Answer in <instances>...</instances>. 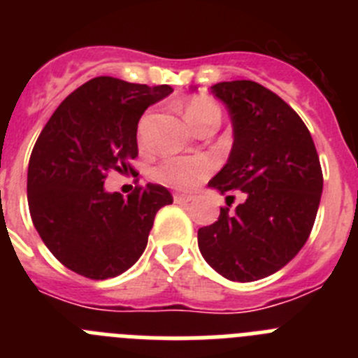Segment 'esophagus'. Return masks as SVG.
I'll use <instances>...</instances> for the list:
<instances>
[{
	"instance_id": "esophagus-1",
	"label": "esophagus",
	"mask_w": 358,
	"mask_h": 358,
	"mask_svg": "<svg viewBox=\"0 0 358 358\" xmlns=\"http://www.w3.org/2000/svg\"><path fill=\"white\" fill-rule=\"evenodd\" d=\"M194 201V195H185V194H176L173 195V202L176 204H188Z\"/></svg>"
}]
</instances>
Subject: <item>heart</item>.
Returning a JSON list of instances; mask_svg holds the SVG:
<instances>
[{"mask_svg":"<svg viewBox=\"0 0 358 358\" xmlns=\"http://www.w3.org/2000/svg\"><path fill=\"white\" fill-rule=\"evenodd\" d=\"M185 118L195 132L208 122L218 123V109L211 100L195 96L185 106ZM211 172V163L204 157H172L157 166L156 177L176 188H192Z\"/></svg>","mask_w":358,"mask_h":358,"instance_id":"1","label":"heart"}]
</instances>
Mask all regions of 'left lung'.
I'll use <instances>...</instances> for the list:
<instances>
[{
	"mask_svg": "<svg viewBox=\"0 0 358 358\" xmlns=\"http://www.w3.org/2000/svg\"><path fill=\"white\" fill-rule=\"evenodd\" d=\"M211 93L233 123V147L208 186L243 202L201 227L204 260L231 281H255L285 267L301 251L314 226L322 172L314 140L296 110L252 80L218 82Z\"/></svg>",
	"mask_w": 358,
	"mask_h": 358,
	"instance_id": "1",
	"label": "left lung"
}]
</instances>
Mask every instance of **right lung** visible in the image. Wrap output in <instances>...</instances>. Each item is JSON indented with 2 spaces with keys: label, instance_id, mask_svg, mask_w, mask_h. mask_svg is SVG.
Segmentation results:
<instances>
[{
  "label": "right lung",
  "instance_id": "right-lung-1",
  "mask_svg": "<svg viewBox=\"0 0 358 358\" xmlns=\"http://www.w3.org/2000/svg\"><path fill=\"white\" fill-rule=\"evenodd\" d=\"M96 77L73 91L44 125L28 163V208L37 233L73 273L107 280L143 255L157 210L172 204L164 186L127 199L103 188L107 172H127L138 156V122L172 93Z\"/></svg>",
  "mask_w": 358,
  "mask_h": 358
}]
</instances>
